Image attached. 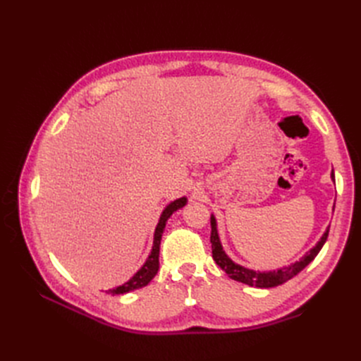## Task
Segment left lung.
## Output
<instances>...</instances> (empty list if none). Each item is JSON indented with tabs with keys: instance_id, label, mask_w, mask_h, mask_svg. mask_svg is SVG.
Masks as SVG:
<instances>
[{
	"instance_id": "obj_1",
	"label": "left lung",
	"mask_w": 361,
	"mask_h": 361,
	"mask_svg": "<svg viewBox=\"0 0 361 361\" xmlns=\"http://www.w3.org/2000/svg\"><path fill=\"white\" fill-rule=\"evenodd\" d=\"M331 179L334 180V173H331ZM329 232H330V227L326 228L325 233L319 239V243L316 244L310 251H307V253H305L298 262H295V264H290L289 267H283V268L276 269V271L259 272V271L248 269V268H244L241 265L235 264V262L224 253L223 245L220 243V238H218L215 216L211 215L212 257L215 260V264L220 267L231 279H233L236 281H241V283H244V285H248V286H256V288H262V289H268V288H274V286L283 285V283H286L288 280H290L292 277L297 276L298 272H301L305 267H307L310 262L316 256H318L321 248L324 247L326 238H329Z\"/></svg>"
}]
</instances>
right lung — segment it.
Here are the masks:
<instances>
[{"instance_id": "right-lung-1", "label": "right lung", "mask_w": 361, "mask_h": 361, "mask_svg": "<svg viewBox=\"0 0 361 361\" xmlns=\"http://www.w3.org/2000/svg\"><path fill=\"white\" fill-rule=\"evenodd\" d=\"M185 204H187V197H180L178 200L171 202L170 204H167V207L162 211V214L159 216V223L155 228V235H154V247H152V251H150L147 260L145 262V265L135 272L134 277H130L126 283H123L122 286L110 289L108 290V293L120 295V293H126L129 290L140 289V288L149 285V281L157 276V272L159 269V244H161V236L164 233V228H166L167 220L171 216L173 212H176Z\"/></svg>"}]
</instances>
